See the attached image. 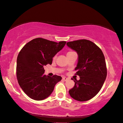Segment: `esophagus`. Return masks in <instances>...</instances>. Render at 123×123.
<instances>
[{
  "mask_svg": "<svg viewBox=\"0 0 123 123\" xmlns=\"http://www.w3.org/2000/svg\"><path fill=\"white\" fill-rule=\"evenodd\" d=\"M62 80H64V81H67L68 80V78H66V77H63V78H62Z\"/></svg>",
  "mask_w": 123,
  "mask_h": 123,
  "instance_id": "esophagus-1",
  "label": "esophagus"
}]
</instances>
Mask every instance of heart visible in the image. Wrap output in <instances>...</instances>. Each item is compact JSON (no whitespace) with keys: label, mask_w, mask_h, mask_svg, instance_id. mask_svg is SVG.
I'll return each instance as SVG.
<instances>
[{"label":"heart","mask_w":123,"mask_h":123,"mask_svg":"<svg viewBox=\"0 0 123 123\" xmlns=\"http://www.w3.org/2000/svg\"><path fill=\"white\" fill-rule=\"evenodd\" d=\"M68 52H71V51H69V52H68Z\"/></svg>","instance_id":"b5f03b06"}]
</instances>
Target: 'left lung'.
<instances>
[{"label": "left lung", "mask_w": 123, "mask_h": 123, "mask_svg": "<svg viewBox=\"0 0 123 123\" xmlns=\"http://www.w3.org/2000/svg\"><path fill=\"white\" fill-rule=\"evenodd\" d=\"M78 55L74 86L69 90L73 99L78 101L89 100L101 90L107 75L105 55L100 48L92 41L80 40L66 43ZM72 80H73L72 79Z\"/></svg>", "instance_id": "left-lung-1"}]
</instances>
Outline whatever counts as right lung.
Segmentation results:
<instances>
[{"mask_svg": "<svg viewBox=\"0 0 123 123\" xmlns=\"http://www.w3.org/2000/svg\"><path fill=\"white\" fill-rule=\"evenodd\" d=\"M42 38L27 43L19 52L17 61V76L18 85L30 98L41 101L48 98L61 76L44 75V66L51 64L52 58L66 44Z\"/></svg>", "mask_w": 123, "mask_h": 123, "instance_id": "obj_1", "label": "right lung"}]
</instances>
